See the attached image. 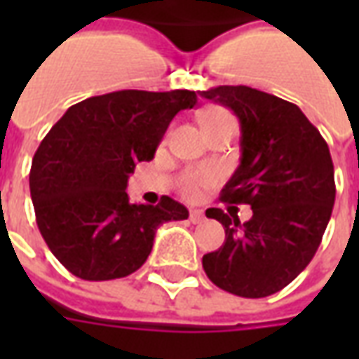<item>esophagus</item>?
<instances>
[{
  "label": "esophagus",
  "instance_id": "1",
  "mask_svg": "<svg viewBox=\"0 0 359 359\" xmlns=\"http://www.w3.org/2000/svg\"><path fill=\"white\" fill-rule=\"evenodd\" d=\"M203 219H205V215H203V211L202 210H192L190 211V221H192V223H202Z\"/></svg>",
  "mask_w": 359,
  "mask_h": 359
}]
</instances>
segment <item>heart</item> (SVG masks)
<instances>
[{
	"mask_svg": "<svg viewBox=\"0 0 359 359\" xmlns=\"http://www.w3.org/2000/svg\"><path fill=\"white\" fill-rule=\"evenodd\" d=\"M229 118H233L226 111L223 109H208L203 111L202 115H200V125L202 128H208V126L219 125V123H225ZM211 182H213V175L208 171H188L182 175V179H180V192L182 196H187V198H198L200 194V190L203 187H210Z\"/></svg>",
	"mask_w": 359,
	"mask_h": 359,
	"instance_id": "1",
	"label": "heart"
}]
</instances>
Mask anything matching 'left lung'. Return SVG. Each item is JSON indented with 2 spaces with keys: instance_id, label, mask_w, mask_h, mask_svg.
Masks as SVG:
<instances>
[{
  "instance_id": "8db88e82",
  "label": "left lung",
  "mask_w": 359,
  "mask_h": 359,
  "mask_svg": "<svg viewBox=\"0 0 359 359\" xmlns=\"http://www.w3.org/2000/svg\"><path fill=\"white\" fill-rule=\"evenodd\" d=\"M198 94L241 121V165L221 200L248 203L252 219L210 208L225 244L202 257L213 285L242 298H265L290 285L321 244L334 205V167L323 136L298 105L250 86Z\"/></svg>"
}]
</instances>
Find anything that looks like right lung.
I'll use <instances>...</instances> for the list:
<instances>
[{"instance_id":"right-lung-1","label":"right lung","mask_w":359,"mask_h":359,"mask_svg":"<svg viewBox=\"0 0 359 359\" xmlns=\"http://www.w3.org/2000/svg\"><path fill=\"white\" fill-rule=\"evenodd\" d=\"M190 90H118L71 105L36 149L30 196L43 241L74 277L111 280L148 259L157 226L188 219L182 203H130L128 175L149 161Z\"/></svg>"}]
</instances>
